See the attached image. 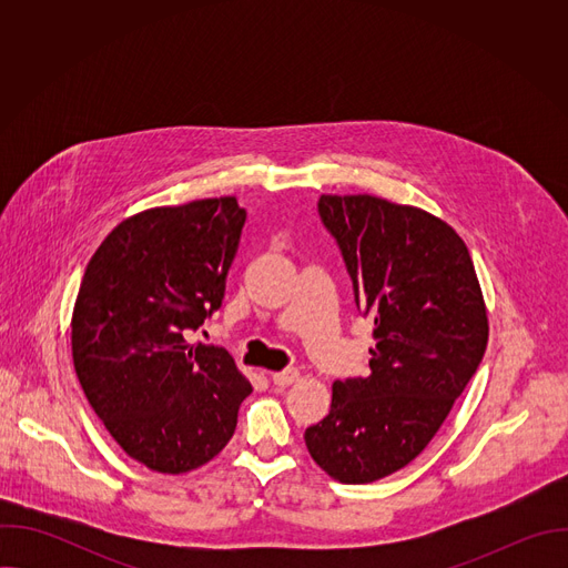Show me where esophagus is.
Instances as JSON below:
<instances>
[{
    "mask_svg": "<svg viewBox=\"0 0 568 568\" xmlns=\"http://www.w3.org/2000/svg\"><path fill=\"white\" fill-rule=\"evenodd\" d=\"M272 379L276 386H292L298 379V371L296 368H287L281 373H272Z\"/></svg>",
    "mask_w": 568,
    "mask_h": 568,
    "instance_id": "obj_1",
    "label": "esophagus"
}]
</instances>
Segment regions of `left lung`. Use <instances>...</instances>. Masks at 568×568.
I'll return each instance as SVG.
<instances>
[{
    "label": "left lung",
    "mask_w": 568,
    "mask_h": 568,
    "mask_svg": "<svg viewBox=\"0 0 568 568\" xmlns=\"http://www.w3.org/2000/svg\"><path fill=\"white\" fill-rule=\"evenodd\" d=\"M355 303L375 323L371 375L337 379L331 414L305 429L314 463L359 485L409 465L436 436L488 346V312L460 235L375 195H321Z\"/></svg>",
    "instance_id": "left-lung-1"
}]
</instances>
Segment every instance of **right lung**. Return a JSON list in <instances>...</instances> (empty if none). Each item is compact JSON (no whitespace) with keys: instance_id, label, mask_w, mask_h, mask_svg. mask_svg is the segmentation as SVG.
Wrapping results in <instances>:
<instances>
[{"instance_id":"obj_1","label":"right lung","mask_w":568,"mask_h":568,"mask_svg":"<svg viewBox=\"0 0 568 568\" xmlns=\"http://www.w3.org/2000/svg\"><path fill=\"white\" fill-rule=\"evenodd\" d=\"M245 220L235 197L141 211L112 229L80 283L78 382L110 436L152 471L206 465L252 393L224 348L186 342L222 305Z\"/></svg>"}]
</instances>
